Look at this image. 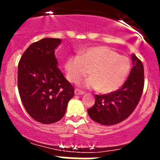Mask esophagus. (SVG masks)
<instances>
[{"mask_svg":"<svg viewBox=\"0 0 160 160\" xmlns=\"http://www.w3.org/2000/svg\"><path fill=\"white\" fill-rule=\"evenodd\" d=\"M74 93H75L76 95H82L84 93V92H83V90H80L79 89H75V90H74Z\"/></svg>","mask_w":160,"mask_h":160,"instance_id":"obj_1","label":"esophagus"}]
</instances>
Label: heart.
I'll list each match as a JSON object with an SVG mask.
<instances>
[{
  "label": "heart",
  "instance_id": "1",
  "mask_svg": "<svg viewBox=\"0 0 160 160\" xmlns=\"http://www.w3.org/2000/svg\"><path fill=\"white\" fill-rule=\"evenodd\" d=\"M130 68L128 57L103 46L83 49L80 56H71L65 62L69 81L77 83L86 77L90 70L92 77L83 82V85L98 89L102 93H111L120 89L129 73Z\"/></svg>",
  "mask_w": 160,
  "mask_h": 160
}]
</instances>
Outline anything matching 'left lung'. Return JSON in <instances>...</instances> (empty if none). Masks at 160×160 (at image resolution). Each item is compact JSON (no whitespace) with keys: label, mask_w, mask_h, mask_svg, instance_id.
<instances>
[{"label":"left lung","mask_w":160,"mask_h":160,"mask_svg":"<svg viewBox=\"0 0 160 160\" xmlns=\"http://www.w3.org/2000/svg\"><path fill=\"white\" fill-rule=\"evenodd\" d=\"M133 67L126 81L117 91L95 95V103L89 109L92 120L104 125H113L125 120L140 101L144 88V67L142 61L132 55Z\"/></svg>","instance_id":"8db88e82"}]
</instances>
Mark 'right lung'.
Returning <instances> with one entry per match:
<instances>
[{"label":"right lung","mask_w":160,"mask_h":160,"mask_svg":"<svg viewBox=\"0 0 160 160\" xmlns=\"http://www.w3.org/2000/svg\"><path fill=\"white\" fill-rule=\"evenodd\" d=\"M60 38H45L31 44L18 66L22 104L37 122L52 124L64 116L74 88L57 67L55 49Z\"/></svg>","instance_id":"obj_1"}]
</instances>
